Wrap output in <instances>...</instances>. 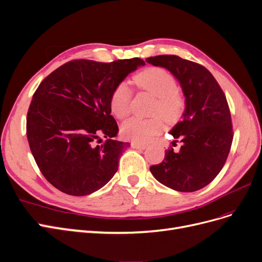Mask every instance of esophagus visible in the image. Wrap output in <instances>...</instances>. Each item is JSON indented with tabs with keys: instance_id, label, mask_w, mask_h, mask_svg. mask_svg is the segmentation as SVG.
<instances>
[{
	"instance_id": "esophagus-1",
	"label": "esophagus",
	"mask_w": 262,
	"mask_h": 262,
	"mask_svg": "<svg viewBox=\"0 0 262 262\" xmlns=\"http://www.w3.org/2000/svg\"><path fill=\"white\" fill-rule=\"evenodd\" d=\"M132 148L134 149H139V150H144L147 148L146 144H141L138 142H132Z\"/></svg>"
}]
</instances>
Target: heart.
I'll use <instances>...</instances> for the list:
<instances>
[{"mask_svg":"<svg viewBox=\"0 0 262 262\" xmlns=\"http://www.w3.org/2000/svg\"><path fill=\"white\" fill-rule=\"evenodd\" d=\"M135 81L158 98L154 114H160L166 121L178 118L182 109V98L177 91L175 77L168 71L162 68H150L137 75ZM130 99L132 92L127 83L122 82L115 87L110 98V108L116 118L123 119L129 113ZM163 127L160 118L142 119L135 116L122 124L121 133L125 138L134 142L146 143L159 135Z\"/></svg>","mask_w":262,"mask_h":262,"instance_id":"obj_1","label":"heart"}]
</instances>
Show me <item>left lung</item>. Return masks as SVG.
Wrapping results in <instances>:
<instances>
[{"label": "left lung", "instance_id": "obj_1", "mask_svg": "<svg viewBox=\"0 0 262 262\" xmlns=\"http://www.w3.org/2000/svg\"><path fill=\"white\" fill-rule=\"evenodd\" d=\"M146 61L165 68L176 77L186 105L181 120L169 130L181 142L180 150L165 151L163 162L150 171L172 190L198 191L216 178L230 152L233 133L226 96L212 74L199 63L175 55L150 57Z\"/></svg>", "mask_w": 262, "mask_h": 262}]
</instances>
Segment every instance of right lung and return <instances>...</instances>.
<instances>
[{"instance_id": "1", "label": "right lung", "mask_w": 262, "mask_h": 262, "mask_svg": "<svg viewBox=\"0 0 262 262\" xmlns=\"http://www.w3.org/2000/svg\"><path fill=\"white\" fill-rule=\"evenodd\" d=\"M139 58L110 63L73 60L58 68L35 91L27 114V138L43 176L66 194H92L118 170L129 142L111 115L112 92L144 66ZM100 136L104 144L95 146Z\"/></svg>"}]
</instances>
